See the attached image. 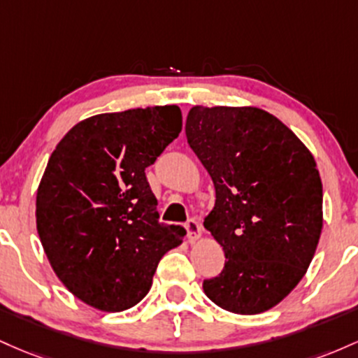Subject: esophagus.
<instances>
[{
  "label": "esophagus",
  "instance_id": "34e87169",
  "mask_svg": "<svg viewBox=\"0 0 358 358\" xmlns=\"http://www.w3.org/2000/svg\"><path fill=\"white\" fill-rule=\"evenodd\" d=\"M186 230H187V238H189L191 242H194V240L201 238V233H203V228H201V223H199L196 218L187 220Z\"/></svg>",
  "mask_w": 358,
  "mask_h": 358
}]
</instances>
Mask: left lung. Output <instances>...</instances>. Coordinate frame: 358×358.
Here are the masks:
<instances>
[{
	"mask_svg": "<svg viewBox=\"0 0 358 358\" xmlns=\"http://www.w3.org/2000/svg\"><path fill=\"white\" fill-rule=\"evenodd\" d=\"M187 143L215 184L204 228L223 247V271L203 282L236 315L274 308L311 264L323 228V186L311 152L259 108H191Z\"/></svg>",
	"mask_w": 358,
	"mask_h": 358,
	"instance_id": "left-lung-1",
	"label": "left lung"
}]
</instances>
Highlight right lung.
Returning a JSON list of instances; mask_svg holds the SVG:
<instances>
[{"label":"right lung","mask_w":358,"mask_h":358,"mask_svg":"<svg viewBox=\"0 0 358 358\" xmlns=\"http://www.w3.org/2000/svg\"><path fill=\"white\" fill-rule=\"evenodd\" d=\"M182 130L179 106L91 116L57 143L37 191L47 259L76 298L101 311L140 303L186 230L159 220L145 169Z\"/></svg>","instance_id":"add662e5"}]
</instances>
